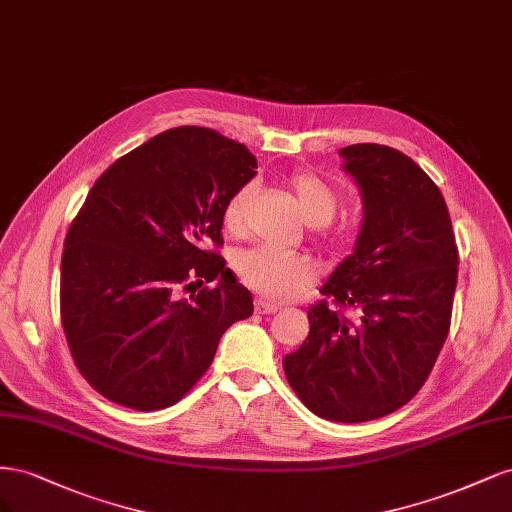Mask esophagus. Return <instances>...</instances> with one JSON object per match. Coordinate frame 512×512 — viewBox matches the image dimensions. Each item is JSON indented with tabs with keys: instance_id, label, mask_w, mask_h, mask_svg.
Returning a JSON list of instances; mask_svg holds the SVG:
<instances>
[{
	"instance_id": "esophagus-1",
	"label": "esophagus",
	"mask_w": 512,
	"mask_h": 512,
	"mask_svg": "<svg viewBox=\"0 0 512 512\" xmlns=\"http://www.w3.org/2000/svg\"><path fill=\"white\" fill-rule=\"evenodd\" d=\"M276 310H278L276 304H270L266 300H255V312H257V315H274Z\"/></svg>"
}]
</instances>
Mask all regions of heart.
Masks as SVG:
<instances>
[{
	"instance_id": "b5f03b06",
	"label": "heart",
	"mask_w": 512,
	"mask_h": 512,
	"mask_svg": "<svg viewBox=\"0 0 512 512\" xmlns=\"http://www.w3.org/2000/svg\"><path fill=\"white\" fill-rule=\"evenodd\" d=\"M287 185L298 202V208L308 225L321 227L334 219L338 208L336 189L312 172H295L289 176ZM251 187L244 185L227 197L221 219L227 232H238L242 227L244 206L249 200ZM236 272L263 298L270 300H293L315 280V261L300 253H280L268 246H255L244 251L236 261Z\"/></svg>"
}]
</instances>
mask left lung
I'll return each instance as SVG.
<instances>
[{
  "label": "left lung",
  "mask_w": 512,
  "mask_h": 512,
  "mask_svg": "<svg viewBox=\"0 0 512 512\" xmlns=\"http://www.w3.org/2000/svg\"><path fill=\"white\" fill-rule=\"evenodd\" d=\"M338 155L364 219L283 368L317 417L361 423L404 406L430 376L449 334L459 257L444 197L415 161L381 144ZM329 301L353 307L358 319L342 318Z\"/></svg>",
  "instance_id": "1"
}]
</instances>
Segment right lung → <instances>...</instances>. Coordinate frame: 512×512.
<instances>
[{"label": "right lung", "mask_w": 512, "mask_h": 512, "mask_svg": "<svg viewBox=\"0 0 512 512\" xmlns=\"http://www.w3.org/2000/svg\"><path fill=\"white\" fill-rule=\"evenodd\" d=\"M255 168L244 144L174 127L95 180L63 244L61 323L80 374L110 402L176 404L225 329L253 315L251 291L208 246L223 244V206ZM193 279L218 287L180 301Z\"/></svg>", "instance_id": "obj_1"}]
</instances>
